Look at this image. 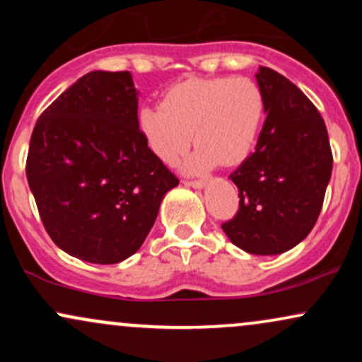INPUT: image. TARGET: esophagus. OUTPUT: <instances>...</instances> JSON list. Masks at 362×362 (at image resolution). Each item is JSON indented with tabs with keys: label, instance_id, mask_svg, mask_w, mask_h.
<instances>
[{
	"label": "esophagus",
	"instance_id": "1",
	"mask_svg": "<svg viewBox=\"0 0 362 362\" xmlns=\"http://www.w3.org/2000/svg\"><path fill=\"white\" fill-rule=\"evenodd\" d=\"M184 184L194 187V189H202V187H206V180H184Z\"/></svg>",
	"mask_w": 362,
	"mask_h": 362
}]
</instances>
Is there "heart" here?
<instances>
[{
    "label": "heart",
    "mask_w": 362,
    "mask_h": 362,
    "mask_svg": "<svg viewBox=\"0 0 362 362\" xmlns=\"http://www.w3.org/2000/svg\"><path fill=\"white\" fill-rule=\"evenodd\" d=\"M264 95L250 78H190L172 86L160 107L139 112V131L149 151L172 165L194 136L187 160L192 172L219 163L233 167L252 151L264 119Z\"/></svg>",
    "instance_id": "1"
}]
</instances>
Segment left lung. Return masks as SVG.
<instances>
[{
	"mask_svg": "<svg viewBox=\"0 0 362 362\" xmlns=\"http://www.w3.org/2000/svg\"><path fill=\"white\" fill-rule=\"evenodd\" d=\"M255 78L267 117L255 151L230 175L240 207L221 228L245 252L277 255L313 230L334 158L325 122L310 98L271 68L260 66Z\"/></svg>",
	"mask_w": 362,
	"mask_h": 362,
	"instance_id": "8db88e82",
	"label": "left lung"
}]
</instances>
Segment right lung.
Listing matches in <instances>:
<instances>
[{
    "mask_svg": "<svg viewBox=\"0 0 362 362\" xmlns=\"http://www.w3.org/2000/svg\"><path fill=\"white\" fill-rule=\"evenodd\" d=\"M27 180L52 242L91 264L139 250L178 178L149 151L129 71H91L37 119Z\"/></svg>",
    "mask_w": 362,
    "mask_h": 362,
    "instance_id": "right-lung-1",
    "label": "right lung"
}]
</instances>
